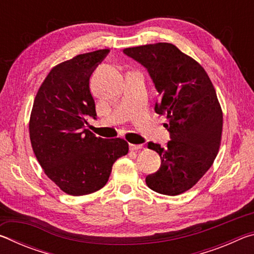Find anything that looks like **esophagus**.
<instances>
[{"label":"esophagus","mask_w":254,"mask_h":254,"mask_svg":"<svg viewBox=\"0 0 254 254\" xmlns=\"http://www.w3.org/2000/svg\"><path fill=\"white\" fill-rule=\"evenodd\" d=\"M143 149V144H131L130 143V150L132 151H137V150Z\"/></svg>","instance_id":"34e87169"}]
</instances>
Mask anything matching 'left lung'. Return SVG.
I'll return each mask as SVG.
<instances>
[{
  "instance_id": "left-lung-1",
  "label": "left lung",
  "mask_w": 254,
  "mask_h": 254,
  "mask_svg": "<svg viewBox=\"0 0 254 254\" xmlns=\"http://www.w3.org/2000/svg\"><path fill=\"white\" fill-rule=\"evenodd\" d=\"M123 53L148 70L160 96L154 111L165 115L163 126L170 134L165 148L148 143L161 165L145 183L159 194H183L206 174L220 149L223 113L214 86L196 60L171 44L133 47Z\"/></svg>"
}]
</instances>
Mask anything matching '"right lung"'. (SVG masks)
I'll return each instance as SVG.
<instances>
[{
    "label": "right lung",
    "instance_id": "right-lung-1",
    "mask_svg": "<svg viewBox=\"0 0 254 254\" xmlns=\"http://www.w3.org/2000/svg\"><path fill=\"white\" fill-rule=\"evenodd\" d=\"M109 49L76 56L47 75L34 98L29 132L33 152L45 174L72 196L105 186L113 163L126 156L123 139H103L86 128L96 119L89 77Z\"/></svg>",
    "mask_w": 254,
    "mask_h": 254
}]
</instances>
